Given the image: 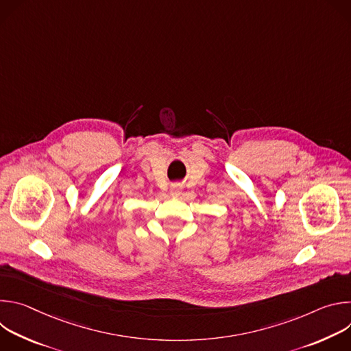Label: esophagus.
Returning <instances> with one entry per match:
<instances>
[{
	"instance_id": "34e87169",
	"label": "esophagus",
	"mask_w": 351,
	"mask_h": 351,
	"mask_svg": "<svg viewBox=\"0 0 351 351\" xmlns=\"http://www.w3.org/2000/svg\"><path fill=\"white\" fill-rule=\"evenodd\" d=\"M182 183H173L172 184V187H171V190H169V194L172 195V197H178V195H180V193H182Z\"/></svg>"
}]
</instances>
